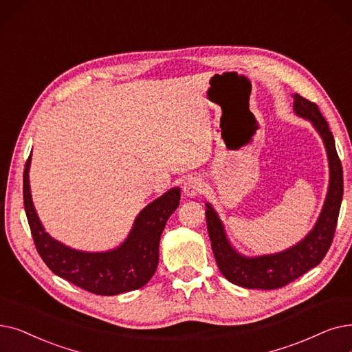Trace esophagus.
I'll list each match as a JSON object with an SVG mask.
<instances>
[{"label":"esophagus","instance_id":"1","mask_svg":"<svg viewBox=\"0 0 352 352\" xmlns=\"http://www.w3.org/2000/svg\"><path fill=\"white\" fill-rule=\"evenodd\" d=\"M201 190H203V182L197 177H188L184 181V186H182V192H184V195L188 198L197 197L201 192Z\"/></svg>","mask_w":352,"mask_h":352}]
</instances>
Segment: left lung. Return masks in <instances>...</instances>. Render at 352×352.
<instances>
[{"label": "left lung", "instance_id": "1", "mask_svg": "<svg viewBox=\"0 0 352 352\" xmlns=\"http://www.w3.org/2000/svg\"><path fill=\"white\" fill-rule=\"evenodd\" d=\"M292 96L294 112L296 116L311 122L324 142L328 157V191L322 210H320L312 230L286 250L253 257L244 256L234 249L232 241L228 240L224 224L220 220L217 211L210 203H206L208 236L217 266L228 282L246 289H278L294 282L303 273L318 266L322 262L331 246L338 221L344 179L342 166L337 149H335L332 132L314 102H309L298 94Z\"/></svg>", "mask_w": 352, "mask_h": 352}]
</instances>
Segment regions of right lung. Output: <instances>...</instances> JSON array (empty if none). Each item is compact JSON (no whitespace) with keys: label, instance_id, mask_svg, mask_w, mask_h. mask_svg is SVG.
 I'll return each instance as SVG.
<instances>
[{"label":"right lung","instance_id":"obj_1","mask_svg":"<svg viewBox=\"0 0 352 352\" xmlns=\"http://www.w3.org/2000/svg\"><path fill=\"white\" fill-rule=\"evenodd\" d=\"M30 165L24 170V208L38 254L57 276L87 292L113 296L145 286L160 262V240L165 224L179 206L181 190L174 187L144 207L126 239L106 252H83L52 237L41 224L30 190Z\"/></svg>","mask_w":352,"mask_h":352}]
</instances>
